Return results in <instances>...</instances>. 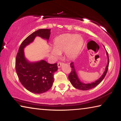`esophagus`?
<instances>
[{
  "mask_svg": "<svg viewBox=\"0 0 121 121\" xmlns=\"http://www.w3.org/2000/svg\"><path fill=\"white\" fill-rule=\"evenodd\" d=\"M62 65H63V63L62 62H59V63H58V68H60V67L62 66Z\"/></svg>",
  "mask_w": 121,
  "mask_h": 121,
  "instance_id": "obj_1",
  "label": "esophagus"
}]
</instances>
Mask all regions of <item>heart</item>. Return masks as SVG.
<instances>
[{"label":"heart","instance_id":"obj_1","mask_svg":"<svg viewBox=\"0 0 121 121\" xmlns=\"http://www.w3.org/2000/svg\"><path fill=\"white\" fill-rule=\"evenodd\" d=\"M83 43V38L79 35H61L53 40V48L51 50V54L54 58L57 59L61 53L65 52L67 58L74 59L80 53Z\"/></svg>","mask_w":121,"mask_h":121}]
</instances>
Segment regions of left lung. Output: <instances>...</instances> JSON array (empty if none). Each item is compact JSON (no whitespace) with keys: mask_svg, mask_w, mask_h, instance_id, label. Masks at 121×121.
Instances as JSON below:
<instances>
[{"mask_svg":"<svg viewBox=\"0 0 121 121\" xmlns=\"http://www.w3.org/2000/svg\"><path fill=\"white\" fill-rule=\"evenodd\" d=\"M105 48V47H104ZM106 51V55L107 56V65H106L105 71H104L103 74H102L100 78L97 80L93 82L90 83H84L83 82H82L80 79L79 78L78 76L77 75V73L76 70L75 68V65L73 62H71L70 63V67L71 68V72L69 75L68 78L70 81V83L73 87H75L76 89L81 90H89L90 89H93V88L95 87V86L99 84L103 80L104 78H105L106 73H107L108 66H109V57H108V54Z\"/></svg>","mask_w":121,"mask_h":121,"instance_id":"obj_1","label":"left lung"}]
</instances>
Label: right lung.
Here are the masks:
<instances>
[{
  "mask_svg": "<svg viewBox=\"0 0 121 121\" xmlns=\"http://www.w3.org/2000/svg\"><path fill=\"white\" fill-rule=\"evenodd\" d=\"M51 30L41 29L28 36L20 46L15 60V69L22 85L32 93L40 94L52 86L53 75L58 70L57 63L50 64L44 60L31 62L26 58L24 49L31 44L37 36L48 42Z\"/></svg>",
  "mask_w": 121,
  "mask_h": 121,
  "instance_id": "1",
  "label": "right lung"
}]
</instances>
